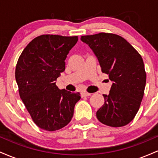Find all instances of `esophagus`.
<instances>
[{"mask_svg":"<svg viewBox=\"0 0 158 158\" xmlns=\"http://www.w3.org/2000/svg\"><path fill=\"white\" fill-rule=\"evenodd\" d=\"M90 95H91V94L88 93V92H86V91H84L81 93V96H82V97H89V96H90Z\"/></svg>","mask_w":158,"mask_h":158,"instance_id":"1","label":"esophagus"}]
</instances>
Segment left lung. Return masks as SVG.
I'll return each instance as SVG.
<instances>
[{
  "instance_id": "obj_1",
  "label": "left lung",
  "mask_w": 158,
  "mask_h": 158,
  "mask_svg": "<svg viewBox=\"0 0 158 158\" xmlns=\"http://www.w3.org/2000/svg\"><path fill=\"white\" fill-rule=\"evenodd\" d=\"M93 50L102 73L113 82L104 105L97 110L99 122L111 127L128 124L138 111L146 81L143 59L126 39L112 33L81 37Z\"/></svg>"
}]
</instances>
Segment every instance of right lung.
Masks as SVG:
<instances>
[{
  "mask_svg": "<svg viewBox=\"0 0 158 158\" xmlns=\"http://www.w3.org/2000/svg\"><path fill=\"white\" fill-rule=\"evenodd\" d=\"M77 36L42 35L32 40L21 52L15 79L21 100L41 129L53 131L71 120L80 94L60 90L57 78L65 70V59Z\"/></svg>",
  "mask_w": 158,
  "mask_h": 158,
  "instance_id": "right-lung-1",
  "label": "right lung"
}]
</instances>
